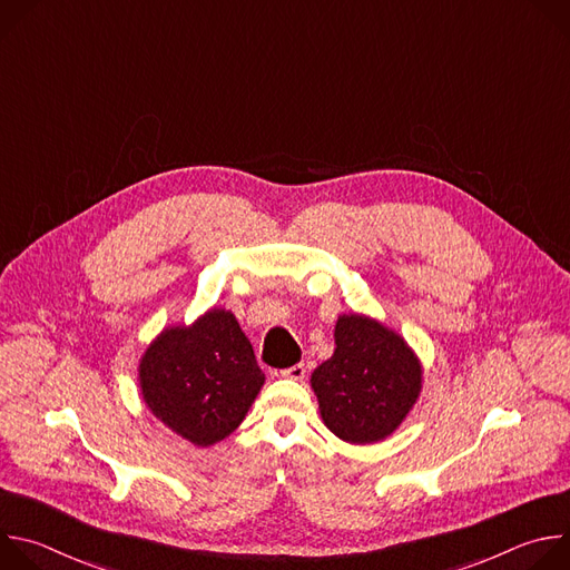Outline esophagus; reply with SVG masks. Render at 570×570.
<instances>
[{
    "instance_id": "34e87169",
    "label": "esophagus",
    "mask_w": 570,
    "mask_h": 570,
    "mask_svg": "<svg viewBox=\"0 0 570 570\" xmlns=\"http://www.w3.org/2000/svg\"><path fill=\"white\" fill-rule=\"evenodd\" d=\"M304 372H306L304 363H297V365H293V367L282 370V376H284V379H293V381H299V379H304Z\"/></svg>"
}]
</instances>
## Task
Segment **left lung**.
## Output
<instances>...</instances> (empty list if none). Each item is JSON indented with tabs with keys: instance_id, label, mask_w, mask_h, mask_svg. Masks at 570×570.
<instances>
[{
	"instance_id": "obj_1",
	"label": "left lung",
	"mask_w": 570,
	"mask_h": 570,
	"mask_svg": "<svg viewBox=\"0 0 570 570\" xmlns=\"http://www.w3.org/2000/svg\"><path fill=\"white\" fill-rule=\"evenodd\" d=\"M322 422L352 444L390 435L422 387V367L401 336L365 315L336 322V352L311 374Z\"/></svg>"
}]
</instances>
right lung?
Returning <instances> with one entry per match:
<instances>
[{
	"mask_svg": "<svg viewBox=\"0 0 570 570\" xmlns=\"http://www.w3.org/2000/svg\"><path fill=\"white\" fill-rule=\"evenodd\" d=\"M264 379L250 341L220 308L191 330L161 332L139 365L153 415L198 446L227 438L243 422Z\"/></svg>",
	"mask_w": 570,
	"mask_h": 570,
	"instance_id": "add662e5",
	"label": "right lung"
}]
</instances>
